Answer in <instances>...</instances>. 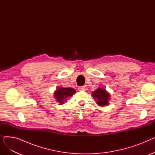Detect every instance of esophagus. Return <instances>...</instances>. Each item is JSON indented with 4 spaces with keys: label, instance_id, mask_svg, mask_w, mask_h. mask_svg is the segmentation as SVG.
Masks as SVG:
<instances>
[{
    "label": "esophagus",
    "instance_id": "esophagus-1",
    "mask_svg": "<svg viewBox=\"0 0 155 155\" xmlns=\"http://www.w3.org/2000/svg\"><path fill=\"white\" fill-rule=\"evenodd\" d=\"M85 87L84 86H82V87H78L79 91H85Z\"/></svg>",
    "mask_w": 155,
    "mask_h": 155
}]
</instances>
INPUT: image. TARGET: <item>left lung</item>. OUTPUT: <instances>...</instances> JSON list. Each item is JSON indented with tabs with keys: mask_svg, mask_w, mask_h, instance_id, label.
<instances>
[{
	"mask_svg": "<svg viewBox=\"0 0 155 155\" xmlns=\"http://www.w3.org/2000/svg\"><path fill=\"white\" fill-rule=\"evenodd\" d=\"M92 97L100 106L104 107L108 105V101L110 99V94L103 88H98L96 91L92 92Z\"/></svg>",
	"mask_w": 155,
	"mask_h": 155,
	"instance_id": "obj_1",
	"label": "left lung"
}]
</instances>
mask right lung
I'll return each mask as SVG.
<instances>
[{"label": "right lung", "instance_id": "right-lung-1", "mask_svg": "<svg viewBox=\"0 0 155 155\" xmlns=\"http://www.w3.org/2000/svg\"><path fill=\"white\" fill-rule=\"evenodd\" d=\"M76 91L73 88H64L58 87L56 91L54 93V98L56 101H58L60 104H63L64 102H67L68 97H71L73 94H75Z\"/></svg>", "mask_w": 155, "mask_h": 155}]
</instances>
